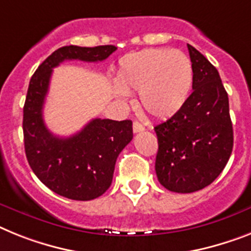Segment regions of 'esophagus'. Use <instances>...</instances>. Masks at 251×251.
Instances as JSON below:
<instances>
[{
    "label": "esophagus",
    "instance_id": "obj_1",
    "mask_svg": "<svg viewBox=\"0 0 251 251\" xmlns=\"http://www.w3.org/2000/svg\"><path fill=\"white\" fill-rule=\"evenodd\" d=\"M144 125L143 124H140L139 121H134V124H132V130H134V132H140V131H144Z\"/></svg>",
    "mask_w": 251,
    "mask_h": 251
}]
</instances>
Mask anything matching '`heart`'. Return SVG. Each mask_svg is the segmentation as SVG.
<instances>
[{"label": "heart", "mask_w": 251, "mask_h": 251, "mask_svg": "<svg viewBox=\"0 0 251 251\" xmlns=\"http://www.w3.org/2000/svg\"><path fill=\"white\" fill-rule=\"evenodd\" d=\"M116 98L126 102L139 92V104L154 119H167L186 103L193 85V66L184 52L148 48L120 60Z\"/></svg>", "instance_id": "1"}]
</instances>
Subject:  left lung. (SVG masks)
I'll use <instances>...</instances> for the list:
<instances>
[{
  "mask_svg": "<svg viewBox=\"0 0 251 251\" xmlns=\"http://www.w3.org/2000/svg\"><path fill=\"white\" fill-rule=\"evenodd\" d=\"M193 93L184 107L154 127L158 139L155 174L175 193H194L220 176L232 153L228 96L216 67L187 44Z\"/></svg>",
  "mask_w": 251,
  "mask_h": 251,
  "instance_id": "1",
  "label": "left lung"
}]
</instances>
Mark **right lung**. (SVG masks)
<instances>
[{
  "mask_svg": "<svg viewBox=\"0 0 251 251\" xmlns=\"http://www.w3.org/2000/svg\"><path fill=\"white\" fill-rule=\"evenodd\" d=\"M117 50L115 46H65L48 56L29 83L23 131L26 159L48 189L73 201H92L112 184L116 159L131 142L132 122L94 119L69 138L53 135L43 120L44 100L53 67L67 60L98 62Z\"/></svg>",
  "mask_w": 251,
  "mask_h": 251,
  "instance_id": "right-lung-1",
  "label": "right lung"
}]
</instances>
